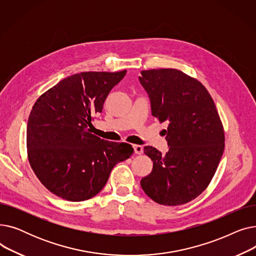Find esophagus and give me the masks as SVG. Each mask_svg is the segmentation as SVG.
<instances>
[{
  "label": "esophagus",
  "instance_id": "34e87169",
  "mask_svg": "<svg viewBox=\"0 0 256 256\" xmlns=\"http://www.w3.org/2000/svg\"><path fill=\"white\" fill-rule=\"evenodd\" d=\"M134 150H135L136 154H143V146L135 145L134 146Z\"/></svg>",
  "mask_w": 256,
  "mask_h": 256
}]
</instances>
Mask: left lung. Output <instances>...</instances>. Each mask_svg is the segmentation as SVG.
I'll return each mask as SVG.
<instances>
[{
    "instance_id": "1",
    "label": "left lung",
    "mask_w": 256,
    "mask_h": 256,
    "mask_svg": "<svg viewBox=\"0 0 256 256\" xmlns=\"http://www.w3.org/2000/svg\"><path fill=\"white\" fill-rule=\"evenodd\" d=\"M139 80L150 96L152 115L160 124L168 122L169 145L165 154L144 147L154 168L141 180V186L156 204H184L206 189L224 152L216 104L197 78L178 70H142Z\"/></svg>"
}]
</instances>
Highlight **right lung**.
<instances>
[{"instance_id":"add662e5","label":"right lung","mask_w":256,"mask_h":256,"mask_svg":"<svg viewBox=\"0 0 256 256\" xmlns=\"http://www.w3.org/2000/svg\"><path fill=\"white\" fill-rule=\"evenodd\" d=\"M126 74H76L34 104L26 126V152L35 176L52 194L68 201L88 200L102 191L114 166L134 154L132 145L100 139L89 128Z\"/></svg>"}]
</instances>
